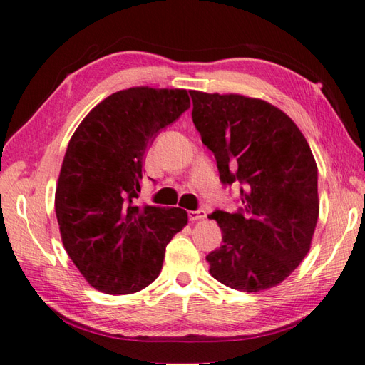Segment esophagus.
Wrapping results in <instances>:
<instances>
[{"label": "esophagus", "mask_w": 365, "mask_h": 365, "mask_svg": "<svg viewBox=\"0 0 365 365\" xmlns=\"http://www.w3.org/2000/svg\"><path fill=\"white\" fill-rule=\"evenodd\" d=\"M188 218L191 222H197V220H202L205 218V212L204 210H188Z\"/></svg>", "instance_id": "obj_1"}]
</instances>
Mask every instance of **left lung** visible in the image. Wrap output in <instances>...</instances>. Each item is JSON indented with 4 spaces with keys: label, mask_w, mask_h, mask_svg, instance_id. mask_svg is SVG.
Returning a JSON list of instances; mask_svg holds the SVG:
<instances>
[{
    "label": "left lung",
    "mask_w": 365,
    "mask_h": 365,
    "mask_svg": "<svg viewBox=\"0 0 365 365\" xmlns=\"http://www.w3.org/2000/svg\"><path fill=\"white\" fill-rule=\"evenodd\" d=\"M193 123L220 180L240 183L242 207L215 210L223 244L205 257L218 282L241 292L281 284L311 247L319 215L317 165L297 124L274 105L190 91Z\"/></svg>",
    "instance_id": "left-lung-1"
}]
</instances>
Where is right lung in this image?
<instances>
[{"mask_svg":"<svg viewBox=\"0 0 365 365\" xmlns=\"http://www.w3.org/2000/svg\"><path fill=\"white\" fill-rule=\"evenodd\" d=\"M190 108L185 89L118 91L92 108L65 153L56 190L63 247L92 287L128 295L161 273L187 210L140 205L143 158L160 130Z\"/></svg>","mask_w":365,"mask_h":365,"instance_id":"right-lung-1","label":"right lung"}]
</instances>
